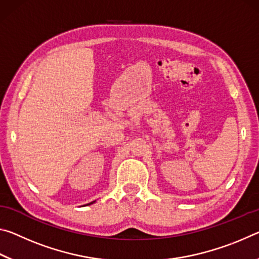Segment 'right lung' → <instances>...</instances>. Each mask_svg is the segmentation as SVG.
Wrapping results in <instances>:
<instances>
[{
    "instance_id": "right-lung-1",
    "label": "right lung",
    "mask_w": 259,
    "mask_h": 259,
    "mask_svg": "<svg viewBox=\"0 0 259 259\" xmlns=\"http://www.w3.org/2000/svg\"><path fill=\"white\" fill-rule=\"evenodd\" d=\"M94 202H95V201H94ZM94 202H91V203H94ZM91 203H89V204H91Z\"/></svg>"
}]
</instances>
